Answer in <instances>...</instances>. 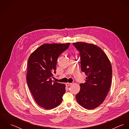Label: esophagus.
<instances>
[{
	"mask_svg": "<svg viewBox=\"0 0 129 129\" xmlns=\"http://www.w3.org/2000/svg\"><path fill=\"white\" fill-rule=\"evenodd\" d=\"M72 84H73L72 83H69V82H68V83H67L66 84V86H70V85H71Z\"/></svg>",
	"mask_w": 129,
	"mask_h": 129,
	"instance_id": "obj_1",
	"label": "esophagus"
}]
</instances>
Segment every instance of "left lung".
Listing matches in <instances>:
<instances>
[{"instance_id": "left-lung-1", "label": "left lung", "mask_w": 129, "mask_h": 129, "mask_svg": "<svg viewBox=\"0 0 129 129\" xmlns=\"http://www.w3.org/2000/svg\"><path fill=\"white\" fill-rule=\"evenodd\" d=\"M73 45L79 52L81 71L87 77L80 84L75 96L79 105L91 110L100 105L109 92L112 81L110 61L103 51L97 46L79 42Z\"/></svg>"}]
</instances>
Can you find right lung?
Here are the masks:
<instances>
[{"instance_id": "1", "label": "right lung", "mask_w": 129, "mask_h": 129, "mask_svg": "<svg viewBox=\"0 0 129 129\" xmlns=\"http://www.w3.org/2000/svg\"><path fill=\"white\" fill-rule=\"evenodd\" d=\"M67 44H45L30 55L26 80L37 104L46 109H52L61 103L66 85L53 82L57 57L70 46Z\"/></svg>"}]
</instances>
